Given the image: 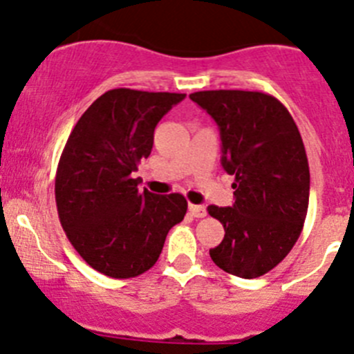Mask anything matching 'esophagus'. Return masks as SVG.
<instances>
[{
  "instance_id": "34e87169",
  "label": "esophagus",
  "mask_w": 354,
  "mask_h": 354,
  "mask_svg": "<svg viewBox=\"0 0 354 354\" xmlns=\"http://www.w3.org/2000/svg\"><path fill=\"white\" fill-rule=\"evenodd\" d=\"M189 214L193 215V217L201 218V217H205V215H207V208H205L203 205L189 203Z\"/></svg>"
}]
</instances>
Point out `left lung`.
<instances>
[{
  "label": "left lung",
  "mask_w": 354,
  "mask_h": 354,
  "mask_svg": "<svg viewBox=\"0 0 354 354\" xmlns=\"http://www.w3.org/2000/svg\"><path fill=\"white\" fill-rule=\"evenodd\" d=\"M189 99L217 123L222 167L234 175L233 207L207 208L225 231L210 257L230 274L259 278L287 257L308 214L309 165L297 124L262 92L207 90Z\"/></svg>",
  "instance_id": "1"
}]
</instances>
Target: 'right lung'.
<instances>
[{
  "mask_svg": "<svg viewBox=\"0 0 354 354\" xmlns=\"http://www.w3.org/2000/svg\"><path fill=\"white\" fill-rule=\"evenodd\" d=\"M186 93L114 88L83 113L55 175L66 236L102 274L136 278L156 264L165 238L187 210L183 194L139 189L133 171L153 149L158 121Z\"/></svg>",
  "mask_w": 354,
  "mask_h": 354,
  "instance_id": "add662e5",
  "label": "right lung"
}]
</instances>
